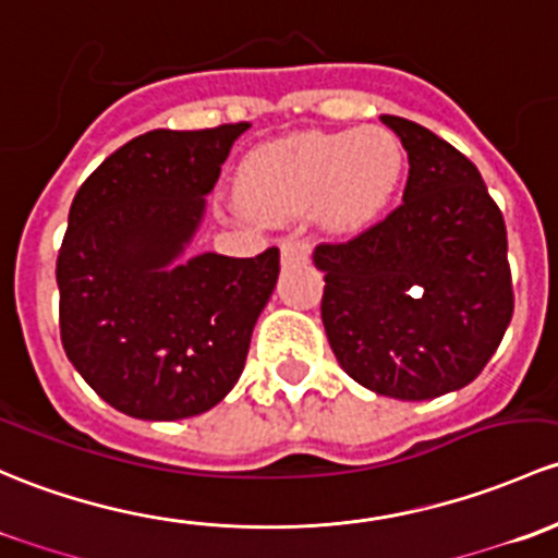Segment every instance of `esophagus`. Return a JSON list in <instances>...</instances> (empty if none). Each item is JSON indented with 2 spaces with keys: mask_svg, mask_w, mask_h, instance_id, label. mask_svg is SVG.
I'll use <instances>...</instances> for the list:
<instances>
[{
  "mask_svg": "<svg viewBox=\"0 0 558 558\" xmlns=\"http://www.w3.org/2000/svg\"><path fill=\"white\" fill-rule=\"evenodd\" d=\"M312 257V244L306 239H284L281 241V263L292 266V263H306Z\"/></svg>",
  "mask_w": 558,
  "mask_h": 558,
  "instance_id": "34e87169",
  "label": "esophagus"
}]
</instances>
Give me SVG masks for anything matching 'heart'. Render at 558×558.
I'll list each match as a JSON object with an SVG mask.
<instances>
[{"instance_id": "1", "label": "heart", "mask_w": 558, "mask_h": 558, "mask_svg": "<svg viewBox=\"0 0 558 558\" xmlns=\"http://www.w3.org/2000/svg\"><path fill=\"white\" fill-rule=\"evenodd\" d=\"M403 153L387 129L308 131L268 142L244 158L241 201L263 220L317 209L322 226L352 231L371 220L398 185Z\"/></svg>"}]
</instances>
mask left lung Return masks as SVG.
Returning a JSON list of instances; mask_svg holds the SVG:
<instances>
[{
	"label": "left lung",
	"instance_id": "left-lung-1",
	"mask_svg": "<svg viewBox=\"0 0 558 558\" xmlns=\"http://www.w3.org/2000/svg\"><path fill=\"white\" fill-rule=\"evenodd\" d=\"M381 123L408 153L403 204L360 236L314 250L322 325L365 389L433 400L468 387L508 330V233L473 160L413 120Z\"/></svg>",
	"mask_w": 558,
	"mask_h": 558
}]
</instances>
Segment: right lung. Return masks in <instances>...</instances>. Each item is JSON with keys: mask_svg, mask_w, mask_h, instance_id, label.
Returning <instances> with one entry per match:
<instances>
[{"mask_svg": "<svg viewBox=\"0 0 558 558\" xmlns=\"http://www.w3.org/2000/svg\"><path fill=\"white\" fill-rule=\"evenodd\" d=\"M250 123L147 131L80 185L56 263L61 343L88 387L174 422L226 398L279 277V250L187 260L220 166Z\"/></svg>", "mask_w": 558, "mask_h": 558, "instance_id": "add662e5", "label": "right lung"}]
</instances>
